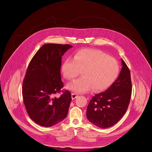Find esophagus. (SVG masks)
Here are the masks:
<instances>
[{"mask_svg": "<svg viewBox=\"0 0 152 152\" xmlns=\"http://www.w3.org/2000/svg\"><path fill=\"white\" fill-rule=\"evenodd\" d=\"M71 96H72V99H75L77 98L78 96L76 94H71Z\"/></svg>", "mask_w": 152, "mask_h": 152, "instance_id": "esophagus-1", "label": "esophagus"}]
</instances>
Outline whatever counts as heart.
Instances as JSON below:
<instances>
[{"label":"heart","mask_w":152,"mask_h":152,"mask_svg":"<svg viewBox=\"0 0 152 152\" xmlns=\"http://www.w3.org/2000/svg\"><path fill=\"white\" fill-rule=\"evenodd\" d=\"M78 79L68 85V88L77 93H84L93 88L95 92L105 90L117 79L120 71L117 60L98 50L83 49L73 58H68L62 65L65 78Z\"/></svg>","instance_id":"heart-1"}]
</instances>
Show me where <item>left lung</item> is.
Masks as SVG:
<instances>
[{
	"instance_id": "obj_1",
	"label": "left lung",
	"mask_w": 152,
	"mask_h": 152,
	"mask_svg": "<svg viewBox=\"0 0 152 152\" xmlns=\"http://www.w3.org/2000/svg\"><path fill=\"white\" fill-rule=\"evenodd\" d=\"M122 68L117 79L105 92L95 95L87 106L90 122L101 128H108L122 118L128 108L132 93L130 71L122 58Z\"/></svg>"
}]
</instances>
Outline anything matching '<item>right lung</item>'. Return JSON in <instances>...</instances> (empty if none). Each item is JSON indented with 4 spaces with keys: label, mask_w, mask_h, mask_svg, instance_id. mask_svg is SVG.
<instances>
[{
    "label": "right lung",
    "mask_w": 152,
    "mask_h": 152,
    "mask_svg": "<svg viewBox=\"0 0 152 152\" xmlns=\"http://www.w3.org/2000/svg\"><path fill=\"white\" fill-rule=\"evenodd\" d=\"M69 44L42 45L30 62L23 82V102L28 116L36 124L51 127L67 115L72 100L68 90L59 98L64 83L60 75L62 57L72 48Z\"/></svg>",
    "instance_id": "add662e5"
}]
</instances>
